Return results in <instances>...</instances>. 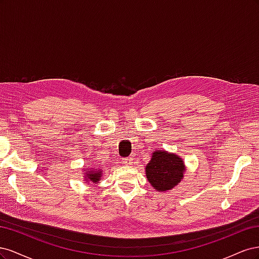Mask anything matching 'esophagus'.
Wrapping results in <instances>:
<instances>
[{"label":"esophagus","instance_id":"obj_1","mask_svg":"<svg viewBox=\"0 0 259 259\" xmlns=\"http://www.w3.org/2000/svg\"><path fill=\"white\" fill-rule=\"evenodd\" d=\"M123 163L125 164V165H132V163H133V158H125V159H123Z\"/></svg>","mask_w":259,"mask_h":259}]
</instances>
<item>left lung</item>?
<instances>
[{
	"label": "left lung",
	"mask_w": 259,
	"mask_h": 259,
	"mask_svg": "<svg viewBox=\"0 0 259 259\" xmlns=\"http://www.w3.org/2000/svg\"><path fill=\"white\" fill-rule=\"evenodd\" d=\"M185 163L175 153L156 150L146 166L148 182L156 191H167L177 186L184 177Z\"/></svg>",
	"instance_id": "left-lung-1"
}]
</instances>
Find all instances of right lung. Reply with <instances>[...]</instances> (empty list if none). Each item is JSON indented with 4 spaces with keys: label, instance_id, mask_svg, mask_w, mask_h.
Wrapping results in <instances>:
<instances>
[{
    "label": "right lung",
    "instance_id": "1",
    "mask_svg": "<svg viewBox=\"0 0 259 259\" xmlns=\"http://www.w3.org/2000/svg\"><path fill=\"white\" fill-rule=\"evenodd\" d=\"M85 175V182H91L94 184H98L99 180L101 179V176H103V170L101 168H86V170H84Z\"/></svg>",
    "mask_w": 259,
    "mask_h": 259
}]
</instances>
